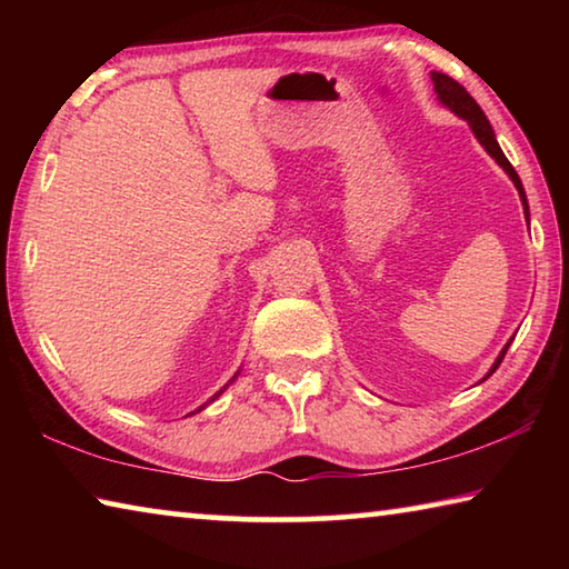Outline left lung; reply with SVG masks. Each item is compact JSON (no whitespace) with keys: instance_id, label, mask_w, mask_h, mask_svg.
<instances>
[{"instance_id":"1","label":"left lung","mask_w":569,"mask_h":569,"mask_svg":"<svg viewBox=\"0 0 569 569\" xmlns=\"http://www.w3.org/2000/svg\"><path fill=\"white\" fill-rule=\"evenodd\" d=\"M431 82H435V92H437V100L445 104L447 110H451L457 114V118H461V120H467V124L471 128V132H475V138L479 140V146L485 148L489 156L495 158V162L499 168H502L507 176H509V180L515 182V188H517V192H519V200H522V206H525V218L529 220V206H527V196H525V188H522V180H519V176H517V170L509 166V160L505 158V152H502V148H499V142H497V138H495V130H492V124H489V120H487V114L481 112V108L479 104L475 102V98H471V94L461 88V84L457 82V80H451L449 74H445V72H431ZM509 343H512V339L507 341V346L502 351H499V356H497V361L492 363V369L487 371V377L481 379V381H487L489 377H492V373L497 371V366L502 363V359H505V353H507V349H509Z\"/></svg>"}]
</instances>
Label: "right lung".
I'll return each instance as SVG.
<instances>
[{"label": "right lung", "mask_w": 569, "mask_h": 569, "mask_svg": "<svg viewBox=\"0 0 569 569\" xmlns=\"http://www.w3.org/2000/svg\"><path fill=\"white\" fill-rule=\"evenodd\" d=\"M238 373H240V369H238V371H236V377H238ZM236 377H233V379H230V381H228V383H226V387H223V389H220V391H216V393H213V397H210V399H208V401H206V403H203V407H198V409H196V411H203V409H206V407H208V403H210V401H216V399H218V397H220V393H223V391H226V389H228V387H230V383H233V381H236ZM196 411H190V413H196ZM190 413H188V417H190Z\"/></svg>", "instance_id": "1"}]
</instances>
